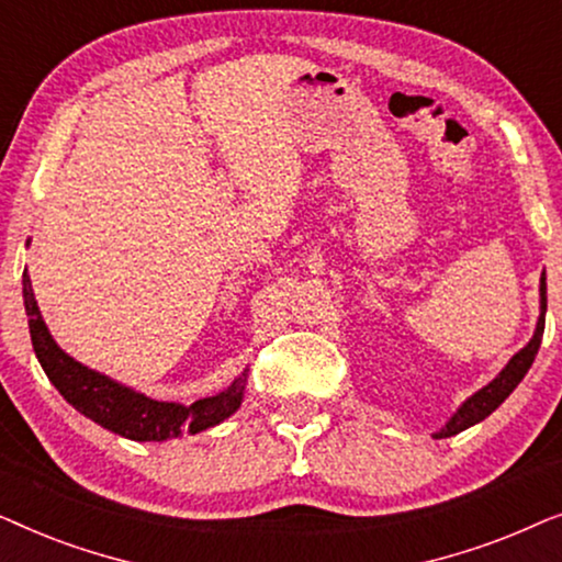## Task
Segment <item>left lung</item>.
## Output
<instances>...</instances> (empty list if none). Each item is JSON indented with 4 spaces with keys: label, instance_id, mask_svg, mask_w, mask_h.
Here are the masks:
<instances>
[{
    "label": "left lung",
    "instance_id": "obj_1",
    "mask_svg": "<svg viewBox=\"0 0 562 562\" xmlns=\"http://www.w3.org/2000/svg\"><path fill=\"white\" fill-rule=\"evenodd\" d=\"M544 312H548V283H544V273H542V279H540V319H537V329H535L532 340H529L525 348H521L517 356H514L509 363H506L504 371L498 373L496 379L488 383V386L475 391V394L468 398V402H463V406H460V409L452 414L448 425H445L440 432H435L437 440H442V437H452V435L463 432V429H468V427L479 425L481 419H486L488 414L494 412L496 406L502 404L514 389L519 386V381L527 375L529 366L535 363L537 350H540L542 333H544Z\"/></svg>",
    "mask_w": 562,
    "mask_h": 562
}]
</instances>
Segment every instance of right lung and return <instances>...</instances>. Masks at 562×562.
<instances>
[{"label":"right lung","mask_w":562,"mask_h":562,"mask_svg":"<svg viewBox=\"0 0 562 562\" xmlns=\"http://www.w3.org/2000/svg\"><path fill=\"white\" fill-rule=\"evenodd\" d=\"M22 299H25L30 340H33V350L41 360L45 375L76 412H81L83 417H89L114 435L137 442H164L181 437L183 432L196 435L202 429L225 422L243 402L245 375L248 373L233 381V386L222 391V394L199 398L189 406L176 402H156V398L137 394L135 389L122 386L110 375L91 371V368L58 348L48 327H45L41 310H37L27 268L22 271Z\"/></svg>","instance_id":"add662e5"}]
</instances>
